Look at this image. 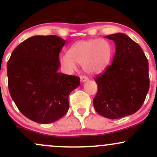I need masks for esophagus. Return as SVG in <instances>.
Here are the masks:
<instances>
[{
    "mask_svg": "<svg viewBox=\"0 0 157 157\" xmlns=\"http://www.w3.org/2000/svg\"><path fill=\"white\" fill-rule=\"evenodd\" d=\"M89 80V78L86 76H80V81L82 82V83H84V82L87 81Z\"/></svg>",
    "mask_w": 157,
    "mask_h": 157,
    "instance_id": "obj_1",
    "label": "esophagus"
}]
</instances>
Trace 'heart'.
I'll list each match as a JSON object with an SVG mask.
<instances>
[{"mask_svg": "<svg viewBox=\"0 0 157 157\" xmlns=\"http://www.w3.org/2000/svg\"><path fill=\"white\" fill-rule=\"evenodd\" d=\"M112 56V46L106 39L80 40L70 47L68 54L61 57V64L71 71L77 69V64H81L85 71L94 74L105 68Z\"/></svg>", "mask_w": 157, "mask_h": 157, "instance_id": "b5f03b06", "label": "heart"}]
</instances>
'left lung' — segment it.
Segmentation results:
<instances>
[{
    "label": "left lung",
    "mask_w": 157,
    "mask_h": 157,
    "mask_svg": "<svg viewBox=\"0 0 157 157\" xmlns=\"http://www.w3.org/2000/svg\"><path fill=\"white\" fill-rule=\"evenodd\" d=\"M115 44L112 64L95 78L98 91L93 99L97 113L117 119L140 109L149 87V65L140 45L123 33L106 36Z\"/></svg>",
    "instance_id": "8db88e82"
}]
</instances>
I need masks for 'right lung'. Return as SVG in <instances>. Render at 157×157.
Wrapping results in <instances>:
<instances>
[{"instance_id": "right-lung-1", "label": "right lung", "mask_w": 157, "mask_h": 157, "mask_svg": "<svg viewBox=\"0 0 157 157\" xmlns=\"http://www.w3.org/2000/svg\"><path fill=\"white\" fill-rule=\"evenodd\" d=\"M66 41L57 36H35L17 45L7 62L11 98L26 118L49 124L69 109V94L80 78L58 72L59 53Z\"/></svg>"}]
</instances>
